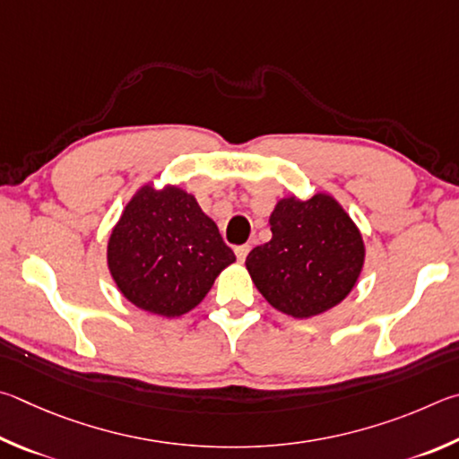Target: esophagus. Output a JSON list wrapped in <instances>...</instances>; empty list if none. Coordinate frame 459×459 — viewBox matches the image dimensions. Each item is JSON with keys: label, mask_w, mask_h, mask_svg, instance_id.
Listing matches in <instances>:
<instances>
[{"label": "esophagus", "mask_w": 459, "mask_h": 459, "mask_svg": "<svg viewBox=\"0 0 459 459\" xmlns=\"http://www.w3.org/2000/svg\"><path fill=\"white\" fill-rule=\"evenodd\" d=\"M236 258H238V262H244L246 258H247V252H250V246L247 244H244V246H236Z\"/></svg>", "instance_id": "esophagus-1"}]
</instances>
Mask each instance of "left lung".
Here are the masks:
<instances>
[{"label":"left lung","instance_id":"left-lung-1","mask_svg":"<svg viewBox=\"0 0 459 459\" xmlns=\"http://www.w3.org/2000/svg\"><path fill=\"white\" fill-rule=\"evenodd\" d=\"M272 239L254 247L246 268L272 308L312 318L341 304L365 266L363 234L328 193L278 199Z\"/></svg>","mask_w":459,"mask_h":459}]
</instances>
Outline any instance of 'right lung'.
Returning <instances> with one entry per match:
<instances>
[{
  "label": "right lung",
  "instance_id": "1",
  "mask_svg": "<svg viewBox=\"0 0 459 459\" xmlns=\"http://www.w3.org/2000/svg\"><path fill=\"white\" fill-rule=\"evenodd\" d=\"M236 262L212 217L179 185L144 183L128 199L107 244L118 292L149 315H187Z\"/></svg>",
  "mask_w": 459,
  "mask_h": 459
}]
</instances>
